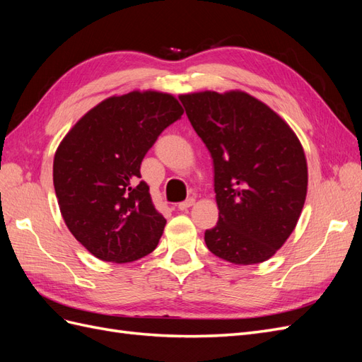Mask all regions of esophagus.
Segmentation results:
<instances>
[{
    "mask_svg": "<svg viewBox=\"0 0 362 362\" xmlns=\"http://www.w3.org/2000/svg\"><path fill=\"white\" fill-rule=\"evenodd\" d=\"M193 204H194V199H193V198H189L187 201L180 202V204H178V208H180L181 211H184V210H187V208H190Z\"/></svg>",
    "mask_w": 362,
    "mask_h": 362,
    "instance_id": "obj_1",
    "label": "esophagus"
}]
</instances>
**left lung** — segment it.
<instances>
[{"mask_svg": "<svg viewBox=\"0 0 362 362\" xmlns=\"http://www.w3.org/2000/svg\"><path fill=\"white\" fill-rule=\"evenodd\" d=\"M214 164L217 225L205 245L234 264L275 255L299 221L308 169L299 139L264 103L245 92L181 95Z\"/></svg>", "mask_w": 362, "mask_h": 362, "instance_id": "left-lung-1", "label": "left lung"}]
</instances>
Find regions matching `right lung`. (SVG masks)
Returning <instances> with one entry per match:
<instances>
[{
    "label": "right lung",
    "instance_id": "add662e5",
    "mask_svg": "<svg viewBox=\"0 0 362 362\" xmlns=\"http://www.w3.org/2000/svg\"><path fill=\"white\" fill-rule=\"evenodd\" d=\"M182 113L169 93L131 92L93 107L62 140L52 166L60 211L96 258L131 262L157 247L166 218L140 181V164Z\"/></svg>",
    "mask_w": 362,
    "mask_h": 362
}]
</instances>
